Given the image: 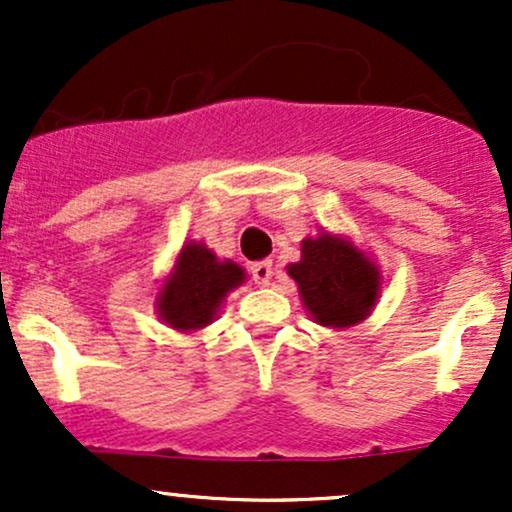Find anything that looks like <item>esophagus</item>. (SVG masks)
Listing matches in <instances>:
<instances>
[{"label": "esophagus", "instance_id": "1", "mask_svg": "<svg viewBox=\"0 0 512 512\" xmlns=\"http://www.w3.org/2000/svg\"><path fill=\"white\" fill-rule=\"evenodd\" d=\"M250 272H252V281H255L257 286H269V281H272V274H274V264L269 260L255 262L250 267Z\"/></svg>", "mask_w": 512, "mask_h": 512}]
</instances>
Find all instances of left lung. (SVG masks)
Segmentation results:
<instances>
[{
	"label": "left lung",
	"instance_id": "1",
	"mask_svg": "<svg viewBox=\"0 0 512 512\" xmlns=\"http://www.w3.org/2000/svg\"><path fill=\"white\" fill-rule=\"evenodd\" d=\"M310 320L346 330L368 320L383 291V274L349 236L322 228L301 240V260L286 267Z\"/></svg>",
	"mask_w": 512,
	"mask_h": 512
}]
</instances>
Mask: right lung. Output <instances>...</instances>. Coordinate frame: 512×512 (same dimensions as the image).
Returning <instances> with one entry per match:
<instances>
[{"label":"right lung","instance_id":"obj_1","mask_svg":"<svg viewBox=\"0 0 512 512\" xmlns=\"http://www.w3.org/2000/svg\"><path fill=\"white\" fill-rule=\"evenodd\" d=\"M248 274L233 260H219L202 240H185L156 293V315L175 332H199L219 317L226 296Z\"/></svg>","mask_w":512,"mask_h":512}]
</instances>
